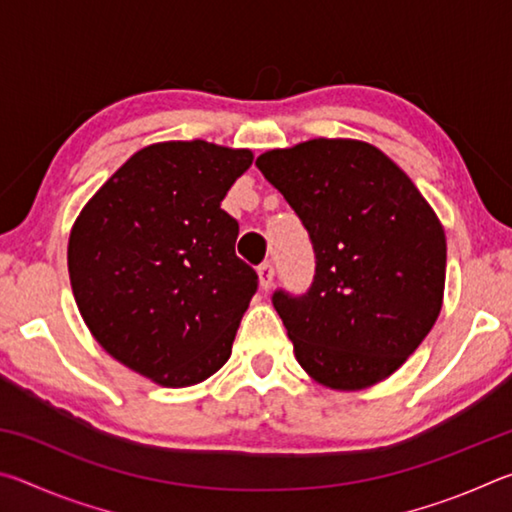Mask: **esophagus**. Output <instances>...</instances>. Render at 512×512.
Here are the masks:
<instances>
[{"mask_svg":"<svg viewBox=\"0 0 512 512\" xmlns=\"http://www.w3.org/2000/svg\"><path fill=\"white\" fill-rule=\"evenodd\" d=\"M257 275H259V287L268 291L273 287V277H275V268L271 262H264L257 266Z\"/></svg>","mask_w":512,"mask_h":512,"instance_id":"34e87169","label":"esophagus"}]
</instances>
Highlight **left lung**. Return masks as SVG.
I'll use <instances>...</instances> for the list:
<instances>
[{"instance_id": "8db88e82", "label": "left lung", "mask_w": 512, "mask_h": 512, "mask_svg": "<svg viewBox=\"0 0 512 512\" xmlns=\"http://www.w3.org/2000/svg\"><path fill=\"white\" fill-rule=\"evenodd\" d=\"M255 164L314 246L309 291L273 293L302 370L334 391L391 377L443 307L447 241L436 212L368 142L318 137Z\"/></svg>"}]
</instances>
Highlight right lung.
Instances as JSON below:
<instances>
[{
	"mask_svg": "<svg viewBox=\"0 0 512 512\" xmlns=\"http://www.w3.org/2000/svg\"><path fill=\"white\" fill-rule=\"evenodd\" d=\"M250 164L248 149L151 144L74 221L67 268L85 325L155 384H201L230 359L257 273L235 255L239 223L221 201Z\"/></svg>",
	"mask_w": 512,
	"mask_h": 512,
	"instance_id": "right-lung-1",
	"label": "right lung"
}]
</instances>
